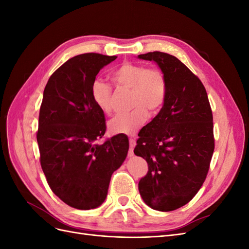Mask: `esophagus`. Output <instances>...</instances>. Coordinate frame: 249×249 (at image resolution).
<instances>
[{
	"mask_svg": "<svg viewBox=\"0 0 249 249\" xmlns=\"http://www.w3.org/2000/svg\"><path fill=\"white\" fill-rule=\"evenodd\" d=\"M130 150H129V157H133L134 156V147L136 146V141L133 138H130Z\"/></svg>",
	"mask_w": 249,
	"mask_h": 249,
	"instance_id": "esophagus-1",
	"label": "esophagus"
}]
</instances>
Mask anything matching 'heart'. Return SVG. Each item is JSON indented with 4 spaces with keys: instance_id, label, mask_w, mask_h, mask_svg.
Segmentation results:
<instances>
[{
    "instance_id": "heart-1",
    "label": "heart",
    "mask_w": 249,
    "mask_h": 249,
    "mask_svg": "<svg viewBox=\"0 0 249 249\" xmlns=\"http://www.w3.org/2000/svg\"><path fill=\"white\" fill-rule=\"evenodd\" d=\"M111 79L118 87L130 89V111L118 113L108 123L111 134L133 135L145 123L147 113L156 114L166 99L167 84L163 72L142 64L124 62L111 72ZM111 88L101 80L91 85V99L105 114L110 113Z\"/></svg>"
}]
</instances>
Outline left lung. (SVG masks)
Here are the masks:
<instances>
[{
    "mask_svg": "<svg viewBox=\"0 0 249 249\" xmlns=\"http://www.w3.org/2000/svg\"><path fill=\"white\" fill-rule=\"evenodd\" d=\"M138 58L157 63L167 84L162 109L141 129L134 149L148 165L138 189L148 207L169 212L205 182L214 152L212 110L200 80L177 57L150 52Z\"/></svg>",
    "mask_w": 249,
    "mask_h": 249,
    "instance_id": "left-lung-1",
    "label": "left lung"
}]
</instances>
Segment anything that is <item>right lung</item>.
<instances>
[{
  "label": "right lung",
  "instance_id": "add662e5",
  "mask_svg": "<svg viewBox=\"0 0 249 249\" xmlns=\"http://www.w3.org/2000/svg\"><path fill=\"white\" fill-rule=\"evenodd\" d=\"M116 58L95 53L74 56L52 74L43 91L37 132L41 168L52 191L79 210L95 209L105 201L112 173L129 150L124 134L95 143L106 124L91 99V85Z\"/></svg>",
  "mask_w": 249,
  "mask_h": 249
}]
</instances>
